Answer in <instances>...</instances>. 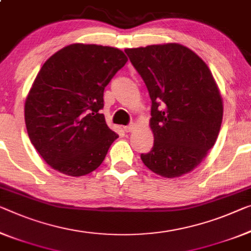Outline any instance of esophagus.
Returning a JSON list of instances; mask_svg holds the SVG:
<instances>
[{
    "label": "esophagus",
    "instance_id": "34e87169",
    "mask_svg": "<svg viewBox=\"0 0 251 251\" xmlns=\"http://www.w3.org/2000/svg\"><path fill=\"white\" fill-rule=\"evenodd\" d=\"M133 129H134V125H133V123H130V125L123 126V130H125L126 132H131V131H132Z\"/></svg>",
    "mask_w": 251,
    "mask_h": 251
}]
</instances>
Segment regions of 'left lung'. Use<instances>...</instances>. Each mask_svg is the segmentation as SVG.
<instances>
[{
  "label": "left lung",
  "instance_id": "obj_1",
  "mask_svg": "<svg viewBox=\"0 0 251 251\" xmlns=\"http://www.w3.org/2000/svg\"><path fill=\"white\" fill-rule=\"evenodd\" d=\"M151 99L153 146L141 160L156 174H187L213 147L223 105L206 64L178 44L126 49Z\"/></svg>",
  "mask_w": 251,
  "mask_h": 251
}]
</instances>
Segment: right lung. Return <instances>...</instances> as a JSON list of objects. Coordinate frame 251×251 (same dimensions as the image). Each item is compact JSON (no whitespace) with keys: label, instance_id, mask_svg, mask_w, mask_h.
Wrapping results in <instances>:
<instances>
[{"label":"right lung","instance_id":"1","mask_svg":"<svg viewBox=\"0 0 251 251\" xmlns=\"http://www.w3.org/2000/svg\"><path fill=\"white\" fill-rule=\"evenodd\" d=\"M126 60L117 48L74 44L42 65L25 119L30 141L50 167L83 176L102 164L119 137L100 113L104 88Z\"/></svg>","mask_w":251,"mask_h":251}]
</instances>
